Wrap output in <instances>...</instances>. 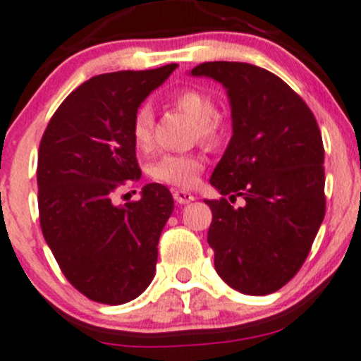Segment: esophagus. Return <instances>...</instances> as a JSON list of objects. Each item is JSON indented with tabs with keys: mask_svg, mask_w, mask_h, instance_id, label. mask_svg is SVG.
<instances>
[{
	"mask_svg": "<svg viewBox=\"0 0 361 361\" xmlns=\"http://www.w3.org/2000/svg\"><path fill=\"white\" fill-rule=\"evenodd\" d=\"M174 200L178 202V204L185 205V204H190V202L195 200V197H193V193L187 192V190H176V192L173 193Z\"/></svg>",
	"mask_w": 361,
	"mask_h": 361,
	"instance_id": "esophagus-1",
	"label": "esophagus"
}]
</instances>
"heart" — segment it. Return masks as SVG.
Here are the masks:
<instances>
[{
    "instance_id": "heart-1",
    "label": "heart",
    "mask_w": 361,
    "mask_h": 361,
    "mask_svg": "<svg viewBox=\"0 0 361 361\" xmlns=\"http://www.w3.org/2000/svg\"><path fill=\"white\" fill-rule=\"evenodd\" d=\"M173 104L188 114L197 123L199 138L205 144H217L221 138V123L217 118L216 102L209 94L199 89L178 90L173 96ZM154 114L149 106H140L133 114L132 137L133 144L142 152L152 147ZM204 168V159L199 154H166L152 162L150 176L161 183L173 187L188 188L195 185L197 178Z\"/></svg>"
}]
</instances>
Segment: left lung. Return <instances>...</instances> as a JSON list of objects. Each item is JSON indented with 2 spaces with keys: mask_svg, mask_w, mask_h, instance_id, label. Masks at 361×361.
I'll use <instances>...</instances> for the list:
<instances>
[{
  "mask_svg": "<svg viewBox=\"0 0 361 361\" xmlns=\"http://www.w3.org/2000/svg\"><path fill=\"white\" fill-rule=\"evenodd\" d=\"M190 75L223 84L233 135L211 176L221 195L207 241L224 283L245 295L283 288L300 271L326 214L324 145L314 113L271 71L209 61Z\"/></svg>",
  "mask_w": 361,
  "mask_h": 361,
  "instance_id": "obj_1",
  "label": "left lung"
}]
</instances>
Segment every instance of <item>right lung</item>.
<instances>
[{"mask_svg": "<svg viewBox=\"0 0 361 361\" xmlns=\"http://www.w3.org/2000/svg\"><path fill=\"white\" fill-rule=\"evenodd\" d=\"M176 66L92 77L61 102L39 145L42 235L66 279L94 302L135 300L156 274L171 193L149 183L137 202L114 205L113 197L142 176L133 114Z\"/></svg>", "mask_w": 361, "mask_h": 361, "instance_id": "add662e5", "label": "right lung"}]
</instances>
